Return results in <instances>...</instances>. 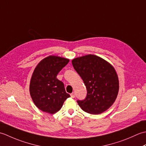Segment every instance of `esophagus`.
<instances>
[{
	"instance_id": "obj_1",
	"label": "esophagus",
	"mask_w": 146,
	"mask_h": 146,
	"mask_svg": "<svg viewBox=\"0 0 146 146\" xmlns=\"http://www.w3.org/2000/svg\"><path fill=\"white\" fill-rule=\"evenodd\" d=\"M70 95H71V97L73 98L75 97V93H74V92L72 93V94H71Z\"/></svg>"
}]
</instances>
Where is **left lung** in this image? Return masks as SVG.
Listing matches in <instances>:
<instances>
[{
	"label": "left lung",
	"instance_id": "1",
	"mask_svg": "<svg viewBox=\"0 0 146 146\" xmlns=\"http://www.w3.org/2000/svg\"><path fill=\"white\" fill-rule=\"evenodd\" d=\"M71 62L87 90L84 100H77L79 106L91 114H100L107 110L114 103L119 92V80L114 68L93 54L75 58Z\"/></svg>",
	"mask_w": 146,
	"mask_h": 146
}]
</instances>
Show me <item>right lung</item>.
<instances>
[{
    "label": "right lung",
    "instance_id": "add662e5",
    "mask_svg": "<svg viewBox=\"0 0 146 146\" xmlns=\"http://www.w3.org/2000/svg\"><path fill=\"white\" fill-rule=\"evenodd\" d=\"M68 62V59L49 56L40 61L34 71L30 82V94L36 106L44 112H57L70 97L65 91L63 83L56 78Z\"/></svg>",
    "mask_w": 146,
    "mask_h": 146
}]
</instances>
